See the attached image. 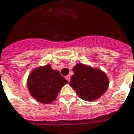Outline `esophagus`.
Wrapping results in <instances>:
<instances>
[{
  "label": "esophagus",
  "mask_w": 134,
  "mask_h": 134,
  "mask_svg": "<svg viewBox=\"0 0 134 134\" xmlns=\"http://www.w3.org/2000/svg\"><path fill=\"white\" fill-rule=\"evenodd\" d=\"M66 77V79L67 80V81L68 82H70V78H71V77H70V75H67V76L65 77Z\"/></svg>",
  "instance_id": "obj_1"
}]
</instances>
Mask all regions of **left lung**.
Returning a JSON list of instances; mask_svg holds the SVG:
<instances>
[{"label": "left lung", "mask_w": 134, "mask_h": 134, "mask_svg": "<svg viewBox=\"0 0 134 134\" xmlns=\"http://www.w3.org/2000/svg\"><path fill=\"white\" fill-rule=\"evenodd\" d=\"M72 71L74 75L71 77L70 85L82 99L87 102L96 100L108 88V76L100 69L77 63Z\"/></svg>", "instance_id": "obj_1"}]
</instances>
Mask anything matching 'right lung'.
<instances>
[{
    "label": "right lung",
    "instance_id": "add662e5",
    "mask_svg": "<svg viewBox=\"0 0 134 134\" xmlns=\"http://www.w3.org/2000/svg\"><path fill=\"white\" fill-rule=\"evenodd\" d=\"M68 83L59 71L51 64L35 67L29 74L27 87L33 98L42 104H50L57 99L61 88Z\"/></svg>",
    "mask_w": 134,
    "mask_h": 134
}]
</instances>
